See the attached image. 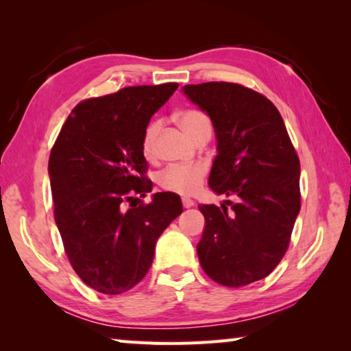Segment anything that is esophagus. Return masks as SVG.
Segmentation results:
<instances>
[{
    "instance_id": "esophagus-1",
    "label": "esophagus",
    "mask_w": 351,
    "mask_h": 351,
    "mask_svg": "<svg viewBox=\"0 0 351 351\" xmlns=\"http://www.w3.org/2000/svg\"><path fill=\"white\" fill-rule=\"evenodd\" d=\"M182 206L186 207V209H189V207L195 206V201H193V199H190V198H187V197H184V198H182Z\"/></svg>"
}]
</instances>
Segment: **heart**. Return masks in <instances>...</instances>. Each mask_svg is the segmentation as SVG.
Listing matches in <instances>:
<instances>
[{"label":"heart","instance_id":"1","mask_svg":"<svg viewBox=\"0 0 351 351\" xmlns=\"http://www.w3.org/2000/svg\"><path fill=\"white\" fill-rule=\"evenodd\" d=\"M178 123L190 138L197 141L203 133H210L212 125L210 119L199 110H184L178 114ZM159 133V122L152 121L142 134V153L147 158L153 156L154 145H156V136ZM207 167L204 164H190V165H169L158 175V184L167 192H175L181 195H192L197 192L203 184Z\"/></svg>","mask_w":351,"mask_h":351}]
</instances>
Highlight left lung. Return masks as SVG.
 I'll return each instance as SVG.
<instances>
[{
    "instance_id": "obj_1",
    "label": "left lung",
    "mask_w": 351,
    "mask_h": 351,
    "mask_svg": "<svg viewBox=\"0 0 351 351\" xmlns=\"http://www.w3.org/2000/svg\"><path fill=\"white\" fill-rule=\"evenodd\" d=\"M210 116L218 139L209 186L237 201L201 204L206 228L197 245L213 282L239 288L274 271L288 251L300 210V162L276 105L229 82L182 88Z\"/></svg>"
}]
</instances>
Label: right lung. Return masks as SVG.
<instances>
[{"label": "right lung", "mask_w": 351, "mask_h": 351, "mask_svg": "<svg viewBox=\"0 0 351 351\" xmlns=\"http://www.w3.org/2000/svg\"><path fill=\"white\" fill-rule=\"evenodd\" d=\"M176 90L178 83L127 86L83 100L51 150L54 217L64 252L77 276L99 293L122 294L138 285L153 263L158 239L182 212L175 193L158 192L147 204L139 199L153 189L142 134Z\"/></svg>", "instance_id": "add662e5"}]
</instances>
